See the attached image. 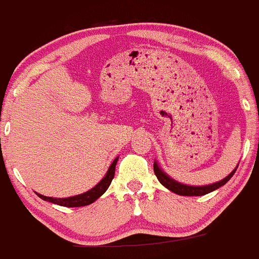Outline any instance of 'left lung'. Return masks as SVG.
I'll return each instance as SVG.
<instances>
[{
	"instance_id": "8db88e82",
	"label": "left lung",
	"mask_w": 259,
	"mask_h": 259,
	"mask_svg": "<svg viewBox=\"0 0 259 259\" xmlns=\"http://www.w3.org/2000/svg\"><path fill=\"white\" fill-rule=\"evenodd\" d=\"M237 168L230 173L228 177H225L224 180L219 181V182H215L212 185H207V186H187V185H182V183L177 182V181L172 180L170 177H168L159 167H158L157 163H154V173L157 176L158 181L162 183L164 187H167L168 190H170L172 192L177 193V195H181V196H202V195H206V193L212 192L217 188L222 187L224 186L230 178L233 177V175L235 173Z\"/></svg>"
}]
</instances>
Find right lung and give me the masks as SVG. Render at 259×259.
Returning <instances> with one entry per match:
<instances>
[{
    "label": "right lung",
    "instance_id": "right-lung-1",
    "mask_svg": "<svg viewBox=\"0 0 259 259\" xmlns=\"http://www.w3.org/2000/svg\"><path fill=\"white\" fill-rule=\"evenodd\" d=\"M116 163H117V158H115L114 162H112L111 165H110L109 170H107L106 176L100 181L99 185H96L94 188L87 191V192L81 193V195H77V196L66 197V199L47 197L40 195V193H37V196H39L40 199L45 200V201L53 202V204H57V205H60V206H66V207H79V206H86V205L92 204V202L96 201L101 195H104V193L106 192L107 188H109L110 183H111L112 178H114L115 176V167H116Z\"/></svg>",
    "mask_w": 259,
    "mask_h": 259
}]
</instances>
